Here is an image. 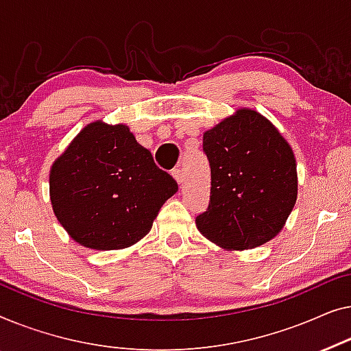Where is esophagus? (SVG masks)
Returning a JSON list of instances; mask_svg holds the SVG:
<instances>
[{
  "label": "esophagus",
  "instance_id": "esophagus-1",
  "mask_svg": "<svg viewBox=\"0 0 351 351\" xmlns=\"http://www.w3.org/2000/svg\"><path fill=\"white\" fill-rule=\"evenodd\" d=\"M171 176L175 178L178 184H181V182H182V170L180 169V167H176V169L171 170Z\"/></svg>",
  "mask_w": 351,
  "mask_h": 351
}]
</instances>
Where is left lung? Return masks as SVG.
<instances>
[{
	"label": "left lung",
	"instance_id": "8db88e82",
	"mask_svg": "<svg viewBox=\"0 0 351 351\" xmlns=\"http://www.w3.org/2000/svg\"><path fill=\"white\" fill-rule=\"evenodd\" d=\"M210 162V204L197 229L227 250L272 240L298 199L295 159L288 143L253 110H239L204 133Z\"/></svg>",
	"mask_w": 351,
	"mask_h": 351
}]
</instances>
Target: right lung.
<instances>
[{
    "instance_id": "add662e5",
    "label": "right lung",
    "mask_w": 351,
    "mask_h": 351,
    "mask_svg": "<svg viewBox=\"0 0 351 351\" xmlns=\"http://www.w3.org/2000/svg\"><path fill=\"white\" fill-rule=\"evenodd\" d=\"M53 213L73 240L92 250L127 248L151 230L178 191L127 125H87L53 162Z\"/></svg>"
}]
</instances>
